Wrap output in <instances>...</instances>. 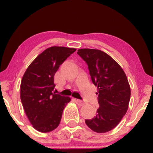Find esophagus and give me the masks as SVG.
<instances>
[{
	"label": "esophagus",
	"mask_w": 153,
	"mask_h": 153,
	"mask_svg": "<svg viewBox=\"0 0 153 153\" xmlns=\"http://www.w3.org/2000/svg\"><path fill=\"white\" fill-rule=\"evenodd\" d=\"M75 102H76V104H78L79 105H83V104H84V102H83L82 100H79V99H75Z\"/></svg>",
	"instance_id": "obj_1"
}]
</instances>
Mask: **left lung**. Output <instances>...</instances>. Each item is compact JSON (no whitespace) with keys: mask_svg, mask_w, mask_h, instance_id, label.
<instances>
[{"mask_svg":"<svg viewBox=\"0 0 153 153\" xmlns=\"http://www.w3.org/2000/svg\"><path fill=\"white\" fill-rule=\"evenodd\" d=\"M77 54L88 65L91 80L97 86L99 108L96 116L85 120L92 130L104 133L115 128L126 114L130 87L121 67L104 51L81 49Z\"/></svg>","mask_w":153,"mask_h":153,"instance_id":"obj_1","label":"left lung"}]
</instances>
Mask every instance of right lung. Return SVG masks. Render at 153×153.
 <instances>
[{
    "label": "right lung",
    "mask_w": 153,
    "mask_h": 153,
    "mask_svg": "<svg viewBox=\"0 0 153 153\" xmlns=\"http://www.w3.org/2000/svg\"><path fill=\"white\" fill-rule=\"evenodd\" d=\"M76 49L51 47L45 50L27 68L21 83V100L28 120L40 132H49L60 124L70 97L56 94L54 75Z\"/></svg>",
    "instance_id": "right-lung-1"
}]
</instances>
